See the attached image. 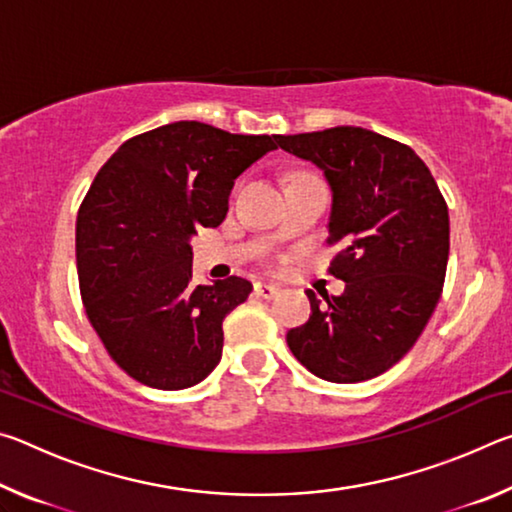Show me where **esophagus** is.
Returning <instances> with one entry per match:
<instances>
[{
    "mask_svg": "<svg viewBox=\"0 0 512 512\" xmlns=\"http://www.w3.org/2000/svg\"><path fill=\"white\" fill-rule=\"evenodd\" d=\"M280 289L273 287V284H266V282H257L255 284V296L262 298V300H273Z\"/></svg>",
    "mask_w": 512,
    "mask_h": 512,
    "instance_id": "esophagus-1",
    "label": "esophagus"
}]
</instances>
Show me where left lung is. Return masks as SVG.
I'll return each instance as SVG.
<instances>
[{"label": "left lung", "instance_id": "obj_1", "mask_svg": "<svg viewBox=\"0 0 512 512\" xmlns=\"http://www.w3.org/2000/svg\"><path fill=\"white\" fill-rule=\"evenodd\" d=\"M284 151L323 169L334 192L329 273L341 296L320 302L287 332L289 350L316 377L366 381L393 368L438 305L449 257L447 203L411 146L359 126L277 135Z\"/></svg>", "mask_w": 512, "mask_h": 512}]
</instances>
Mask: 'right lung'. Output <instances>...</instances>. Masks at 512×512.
<instances>
[{"instance_id":"obj_1","label":"right lung","mask_w":512,"mask_h":512,"mask_svg":"<svg viewBox=\"0 0 512 512\" xmlns=\"http://www.w3.org/2000/svg\"><path fill=\"white\" fill-rule=\"evenodd\" d=\"M273 149L277 135L176 121L99 169L76 216L81 298L110 359L140 384L180 391L219 363L223 318L253 284H194L189 237L223 223L235 178Z\"/></svg>"}]
</instances>
